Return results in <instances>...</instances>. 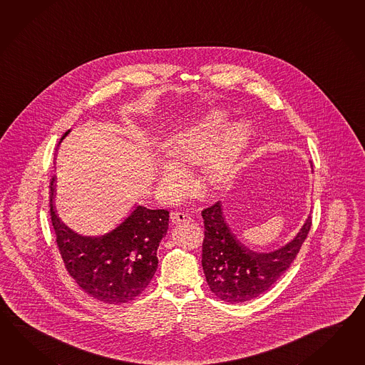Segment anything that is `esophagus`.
Masks as SVG:
<instances>
[{
  "label": "esophagus",
  "mask_w": 365,
  "mask_h": 365,
  "mask_svg": "<svg viewBox=\"0 0 365 365\" xmlns=\"http://www.w3.org/2000/svg\"><path fill=\"white\" fill-rule=\"evenodd\" d=\"M170 221L173 225H179V224H185V222H191V217L183 212H174L170 215Z\"/></svg>",
  "instance_id": "34e87169"
}]
</instances>
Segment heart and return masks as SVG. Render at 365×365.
Wrapping results in <instances>:
<instances>
[{
    "label": "heart",
    "mask_w": 365,
    "mask_h": 365,
    "mask_svg": "<svg viewBox=\"0 0 365 365\" xmlns=\"http://www.w3.org/2000/svg\"><path fill=\"white\" fill-rule=\"evenodd\" d=\"M229 115L215 111L200 122L195 123L166 144L171 161L160 165V182L173 192L186 187L187 177L179 168H190L205 163V177L213 187L225 185L238 161L247 138V128L242 123H233L228 128Z\"/></svg>",
    "instance_id": "heart-1"
}]
</instances>
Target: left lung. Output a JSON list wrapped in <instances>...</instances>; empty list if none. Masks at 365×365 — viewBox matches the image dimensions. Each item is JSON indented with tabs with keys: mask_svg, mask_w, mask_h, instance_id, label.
Wrapping results in <instances>:
<instances>
[{
	"mask_svg": "<svg viewBox=\"0 0 365 365\" xmlns=\"http://www.w3.org/2000/svg\"><path fill=\"white\" fill-rule=\"evenodd\" d=\"M202 216V271L211 291L230 304L252 300L269 289L291 266L312 225L308 216L289 242L271 252H255L232 232L221 202L204 210Z\"/></svg>",
	"mask_w": 365,
	"mask_h": 365,
	"instance_id": "obj_1",
	"label": "left lung"
}]
</instances>
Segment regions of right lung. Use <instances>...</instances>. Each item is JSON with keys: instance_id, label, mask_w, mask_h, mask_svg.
<instances>
[{"instance_id": "obj_1", "label": "right lung", "mask_w": 365, "mask_h": 365, "mask_svg": "<svg viewBox=\"0 0 365 365\" xmlns=\"http://www.w3.org/2000/svg\"><path fill=\"white\" fill-rule=\"evenodd\" d=\"M53 185L55 177L49 186L51 220L69 275L91 297L106 304L120 305L136 299L157 271V250L169 229V212L138 205L113 230L80 235L57 216Z\"/></svg>"}]
</instances>
